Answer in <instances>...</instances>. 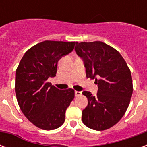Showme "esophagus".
<instances>
[{
  "instance_id": "34e87169",
  "label": "esophagus",
  "mask_w": 147,
  "mask_h": 147,
  "mask_svg": "<svg viewBox=\"0 0 147 147\" xmlns=\"http://www.w3.org/2000/svg\"><path fill=\"white\" fill-rule=\"evenodd\" d=\"M75 95H76V97L80 96V95H82V92H77V91H76V92H75Z\"/></svg>"
}]
</instances>
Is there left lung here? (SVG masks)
Here are the masks:
<instances>
[{
	"mask_svg": "<svg viewBox=\"0 0 147 147\" xmlns=\"http://www.w3.org/2000/svg\"><path fill=\"white\" fill-rule=\"evenodd\" d=\"M75 50L84 62L86 77L94 78L98 88L96 96L82 92L88 100L82 111V122L92 130L109 129L122 118L130 104V69L118 51L100 41L76 42Z\"/></svg>",
	"mask_w": 147,
	"mask_h": 147,
	"instance_id": "obj_1",
	"label": "left lung"
}]
</instances>
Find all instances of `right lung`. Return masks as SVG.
Wrapping results in <instances>:
<instances>
[{
    "label": "right lung",
    "mask_w": 147,
    "mask_h": 147,
    "mask_svg": "<svg viewBox=\"0 0 147 147\" xmlns=\"http://www.w3.org/2000/svg\"><path fill=\"white\" fill-rule=\"evenodd\" d=\"M76 42L46 40L26 51L16 70L15 92L20 108L36 127L55 130L63 124L74 99L71 88L59 90L47 82L55 77L58 61L73 50Z\"/></svg>",
    "instance_id": "obj_1"
}]
</instances>
